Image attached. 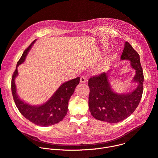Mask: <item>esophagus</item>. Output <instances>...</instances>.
I'll return each mask as SVG.
<instances>
[{
    "label": "esophagus",
    "instance_id": "obj_1",
    "mask_svg": "<svg viewBox=\"0 0 158 158\" xmlns=\"http://www.w3.org/2000/svg\"><path fill=\"white\" fill-rule=\"evenodd\" d=\"M87 77H85L84 76H82L80 77V83H85L87 81Z\"/></svg>",
    "mask_w": 158,
    "mask_h": 158
}]
</instances>
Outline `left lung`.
<instances>
[{"label":"left lung","instance_id":"8db88e82","mask_svg":"<svg viewBox=\"0 0 158 158\" xmlns=\"http://www.w3.org/2000/svg\"><path fill=\"white\" fill-rule=\"evenodd\" d=\"M128 60L135 70L131 82L137 84L131 92L118 93L113 89L110 81V71L104 73L89 80L90 93L89 107L91 115L101 121L115 124L130 116L137 108L143 93V73L140 55L127 42L120 57V61Z\"/></svg>","mask_w":158,"mask_h":158}]
</instances>
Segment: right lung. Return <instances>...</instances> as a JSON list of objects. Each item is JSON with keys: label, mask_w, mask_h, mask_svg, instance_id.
<instances>
[{"label": "right lung", "mask_w": 158, "mask_h": 158, "mask_svg": "<svg viewBox=\"0 0 158 158\" xmlns=\"http://www.w3.org/2000/svg\"><path fill=\"white\" fill-rule=\"evenodd\" d=\"M35 40L22 54L18 60L16 70L12 77L11 90L15 103L20 112L32 123L40 126H49L57 124L66 115L68 109V102L79 84L80 77L64 82L54 92V94L44 103L39 105H32L20 98L17 93L15 79L18 75V67L23 63L31 50Z\"/></svg>", "instance_id": "right-lung-1"}]
</instances>
